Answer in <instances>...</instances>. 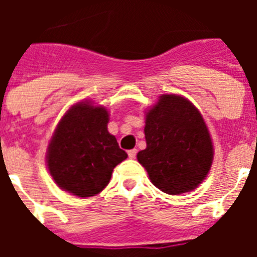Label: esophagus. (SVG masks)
Returning a JSON list of instances; mask_svg holds the SVG:
<instances>
[{
	"label": "esophagus",
	"instance_id": "1",
	"mask_svg": "<svg viewBox=\"0 0 257 257\" xmlns=\"http://www.w3.org/2000/svg\"><path fill=\"white\" fill-rule=\"evenodd\" d=\"M136 155H137V149H131V151H128L129 159H136Z\"/></svg>",
	"mask_w": 257,
	"mask_h": 257
}]
</instances>
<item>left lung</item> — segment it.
I'll return each mask as SVG.
<instances>
[{"mask_svg": "<svg viewBox=\"0 0 257 257\" xmlns=\"http://www.w3.org/2000/svg\"><path fill=\"white\" fill-rule=\"evenodd\" d=\"M147 148L137 160L168 195L193 191L207 177L213 145L201 113L177 94H163L145 114Z\"/></svg>", "mask_w": 257, "mask_h": 257, "instance_id": "1", "label": "left lung"}]
</instances>
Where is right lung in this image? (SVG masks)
I'll use <instances>...</instances> for the list:
<instances>
[{
    "instance_id": "obj_1",
    "label": "right lung",
    "mask_w": 257,
    "mask_h": 257,
    "mask_svg": "<svg viewBox=\"0 0 257 257\" xmlns=\"http://www.w3.org/2000/svg\"><path fill=\"white\" fill-rule=\"evenodd\" d=\"M109 113L104 106L80 101L68 109L54 131L46 165L54 183L78 197L98 195L112 172L128 155L108 132Z\"/></svg>"
}]
</instances>
